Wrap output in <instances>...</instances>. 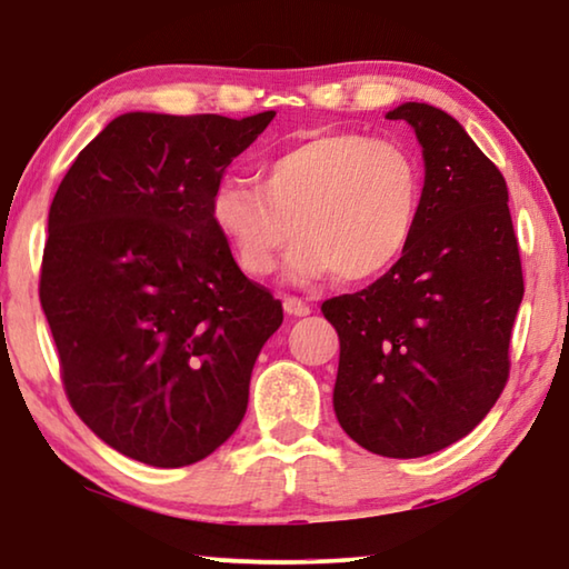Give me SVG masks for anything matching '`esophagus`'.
Returning <instances> with one entry per match:
<instances>
[{
	"instance_id": "obj_1",
	"label": "esophagus",
	"mask_w": 569,
	"mask_h": 569,
	"mask_svg": "<svg viewBox=\"0 0 569 569\" xmlns=\"http://www.w3.org/2000/svg\"><path fill=\"white\" fill-rule=\"evenodd\" d=\"M282 308H284V313L287 316H308L310 313V306L306 300H300V298H292V295H284L282 298Z\"/></svg>"
}]
</instances>
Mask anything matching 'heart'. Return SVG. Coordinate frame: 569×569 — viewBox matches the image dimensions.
Returning a JSON list of instances; mask_svg holds the SVG:
<instances>
[{"label":"heart","instance_id":"heart-1","mask_svg":"<svg viewBox=\"0 0 569 569\" xmlns=\"http://www.w3.org/2000/svg\"><path fill=\"white\" fill-rule=\"evenodd\" d=\"M422 170L391 139L357 131L316 134L261 168V189L222 181L209 214L240 271L269 277L290 246L298 282L337 271L365 282L391 267L417 228Z\"/></svg>","mask_w":569,"mask_h":569}]
</instances>
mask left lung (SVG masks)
<instances>
[{
	"label": "left lung",
	"instance_id": "8db88e82",
	"mask_svg": "<svg viewBox=\"0 0 569 569\" xmlns=\"http://www.w3.org/2000/svg\"><path fill=\"white\" fill-rule=\"evenodd\" d=\"M388 119L422 144L417 228L383 277L321 310L339 333V425L370 453L419 458L466 438L500 399L523 269L508 186L461 123L427 103Z\"/></svg>",
	"mask_w": 569,
	"mask_h": 569
}]
</instances>
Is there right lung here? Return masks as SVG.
Listing matches in <instances>:
<instances>
[{
    "instance_id": "add662e5",
    "label": "right lung",
    "mask_w": 569,
    "mask_h": 569,
    "mask_svg": "<svg viewBox=\"0 0 569 569\" xmlns=\"http://www.w3.org/2000/svg\"><path fill=\"white\" fill-rule=\"evenodd\" d=\"M123 113L77 154L49 212L41 306L77 417L119 453L178 469L238 430L282 302L238 269L209 204L269 127Z\"/></svg>"
}]
</instances>
